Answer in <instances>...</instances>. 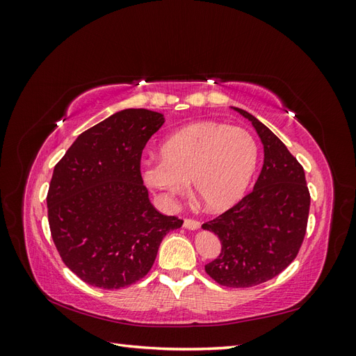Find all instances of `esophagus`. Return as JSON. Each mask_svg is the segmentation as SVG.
<instances>
[{"mask_svg": "<svg viewBox=\"0 0 356 356\" xmlns=\"http://www.w3.org/2000/svg\"><path fill=\"white\" fill-rule=\"evenodd\" d=\"M184 227L188 230H197V229H200V222L193 220V218H187V220H184Z\"/></svg>", "mask_w": 356, "mask_h": 356, "instance_id": "34e87169", "label": "esophagus"}]
</instances>
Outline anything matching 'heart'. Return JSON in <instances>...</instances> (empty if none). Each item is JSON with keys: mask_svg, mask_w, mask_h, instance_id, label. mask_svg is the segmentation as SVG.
Masks as SVG:
<instances>
[{"mask_svg": "<svg viewBox=\"0 0 356 356\" xmlns=\"http://www.w3.org/2000/svg\"><path fill=\"white\" fill-rule=\"evenodd\" d=\"M161 160L143 168L145 184L170 200L191 188L203 208L227 211L250 186L257 166L254 138L242 127L213 122L190 124L170 135L160 148Z\"/></svg>", "mask_w": 356, "mask_h": 356, "instance_id": "1", "label": "heart"}]
</instances>
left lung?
<instances>
[{"label":"left lung","mask_w":356,"mask_h":356,"mask_svg":"<svg viewBox=\"0 0 356 356\" xmlns=\"http://www.w3.org/2000/svg\"><path fill=\"white\" fill-rule=\"evenodd\" d=\"M264 148L254 190L220 217L202 225L218 236L221 254L204 270L222 286L248 288L270 281L298 254L306 234L310 195L305 170L270 129L245 110Z\"/></svg>","instance_id":"obj_1"}]
</instances>
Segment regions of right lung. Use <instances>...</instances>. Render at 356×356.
I'll use <instances>...</instances> for the list:
<instances>
[{
	"mask_svg": "<svg viewBox=\"0 0 356 356\" xmlns=\"http://www.w3.org/2000/svg\"><path fill=\"white\" fill-rule=\"evenodd\" d=\"M165 123L144 108L114 113L79 135L53 170L49 225L62 261L81 281L120 289L153 267L182 220L160 213L139 170L147 141Z\"/></svg>",
	"mask_w": 356,
	"mask_h": 356,
	"instance_id": "right-lung-1",
	"label": "right lung"
}]
</instances>
